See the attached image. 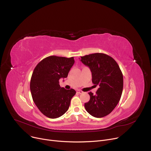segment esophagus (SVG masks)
<instances>
[{
    "label": "esophagus",
    "mask_w": 151,
    "mask_h": 151,
    "mask_svg": "<svg viewBox=\"0 0 151 151\" xmlns=\"http://www.w3.org/2000/svg\"><path fill=\"white\" fill-rule=\"evenodd\" d=\"M77 92H78V93H83V91H81V90H78V91H77Z\"/></svg>",
    "instance_id": "obj_1"
}]
</instances>
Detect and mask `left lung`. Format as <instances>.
Masks as SVG:
<instances>
[{
    "label": "left lung",
    "mask_w": 151,
    "mask_h": 151,
    "mask_svg": "<svg viewBox=\"0 0 151 151\" xmlns=\"http://www.w3.org/2000/svg\"><path fill=\"white\" fill-rule=\"evenodd\" d=\"M81 61L89 67L92 81L99 86L96 94L89 92L90 100L86 110L95 117H103L112 112L119 101L123 90V75L116 60L104 53H94L81 57Z\"/></svg>",
    "instance_id": "left-lung-1"
}]
</instances>
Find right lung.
Wrapping results in <instances>:
<instances>
[{
    "mask_svg": "<svg viewBox=\"0 0 151 151\" xmlns=\"http://www.w3.org/2000/svg\"><path fill=\"white\" fill-rule=\"evenodd\" d=\"M75 63L74 58L47 57L40 62L31 77L30 89L32 99L41 113L55 119L68 110L76 91L67 90L59 85V79L67 78Z\"/></svg>",
    "mask_w": 151,
    "mask_h": 151,
    "instance_id": "right-lung-1",
    "label": "right lung"
}]
</instances>
